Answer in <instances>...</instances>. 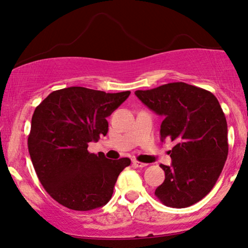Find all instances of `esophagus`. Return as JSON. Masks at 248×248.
Instances as JSON below:
<instances>
[{
  "mask_svg": "<svg viewBox=\"0 0 248 248\" xmlns=\"http://www.w3.org/2000/svg\"><path fill=\"white\" fill-rule=\"evenodd\" d=\"M146 165H147V164L138 162V160H136V159L132 160V166H135V167H145Z\"/></svg>",
  "mask_w": 248,
  "mask_h": 248,
  "instance_id": "obj_1",
  "label": "esophagus"
}]
</instances>
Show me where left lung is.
<instances>
[{
  "label": "left lung",
  "mask_w": 248,
  "mask_h": 248,
  "mask_svg": "<svg viewBox=\"0 0 248 248\" xmlns=\"http://www.w3.org/2000/svg\"><path fill=\"white\" fill-rule=\"evenodd\" d=\"M162 116L160 138L175 141L172 165L160 164L165 180L155 195L167 207L186 208L204 198L217 182L228 155L227 121L211 92L183 82L135 92Z\"/></svg>",
  "instance_id": "8db88e82"
}]
</instances>
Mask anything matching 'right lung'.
Returning a JSON list of instances; mask_svg holds the SVG:
<instances>
[{"mask_svg":"<svg viewBox=\"0 0 248 248\" xmlns=\"http://www.w3.org/2000/svg\"><path fill=\"white\" fill-rule=\"evenodd\" d=\"M129 94L72 86L54 91L36 108L28 149L40 183L58 203L88 211L110 201L118 176L130 159H108L88 147L107 135L106 118Z\"/></svg>","mask_w":248,"mask_h":248,"instance_id":"obj_1","label":"right lung"}]
</instances>
